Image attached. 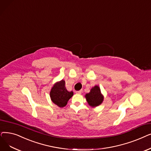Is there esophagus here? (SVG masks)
Returning a JSON list of instances; mask_svg holds the SVG:
<instances>
[{
    "label": "esophagus",
    "mask_w": 151,
    "mask_h": 151,
    "mask_svg": "<svg viewBox=\"0 0 151 151\" xmlns=\"http://www.w3.org/2000/svg\"><path fill=\"white\" fill-rule=\"evenodd\" d=\"M75 93L76 94H81L82 93V91H75Z\"/></svg>",
    "instance_id": "esophagus-1"
}]
</instances>
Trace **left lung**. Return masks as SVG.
Returning <instances> with one entry per match:
<instances>
[{"label":"left lung","mask_w":151,"mask_h":151,"mask_svg":"<svg viewBox=\"0 0 151 151\" xmlns=\"http://www.w3.org/2000/svg\"><path fill=\"white\" fill-rule=\"evenodd\" d=\"M85 97L89 106L93 108L100 106L104 99L103 94L101 93L100 87L97 85L92 88L89 93L85 95Z\"/></svg>","instance_id":"obj_1"}]
</instances>
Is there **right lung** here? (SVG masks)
Here are the masks:
<instances>
[{
    "mask_svg": "<svg viewBox=\"0 0 151 151\" xmlns=\"http://www.w3.org/2000/svg\"><path fill=\"white\" fill-rule=\"evenodd\" d=\"M73 96V91H68L65 87V81L62 80L56 82L50 91V97L52 102L59 107H63Z\"/></svg>",
    "mask_w": 151,
    "mask_h": 151,
    "instance_id": "right-lung-1",
    "label": "right lung"
}]
</instances>
